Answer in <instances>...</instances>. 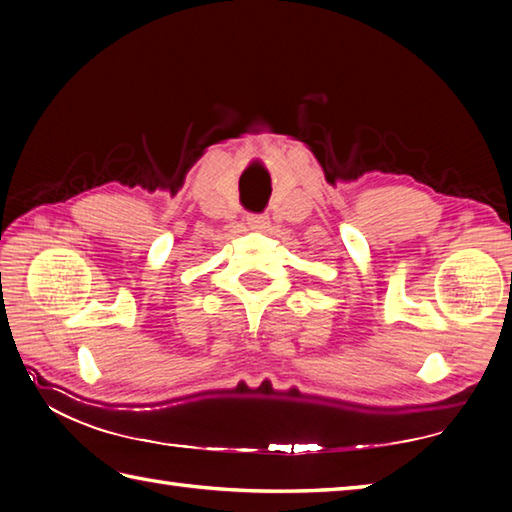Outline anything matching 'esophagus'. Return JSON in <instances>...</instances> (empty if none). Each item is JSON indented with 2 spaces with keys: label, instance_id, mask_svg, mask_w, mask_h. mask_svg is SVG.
Returning <instances> with one entry per match:
<instances>
[{
  "label": "esophagus",
  "instance_id": "esophagus-1",
  "mask_svg": "<svg viewBox=\"0 0 512 512\" xmlns=\"http://www.w3.org/2000/svg\"><path fill=\"white\" fill-rule=\"evenodd\" d=\"M246 222L250 228H255V231H264V228H268V224H270L266 213H250L246 217Z\"/></svg>",
  "mask_w": 512,
  "mask_h": 512
}]
</instances>
